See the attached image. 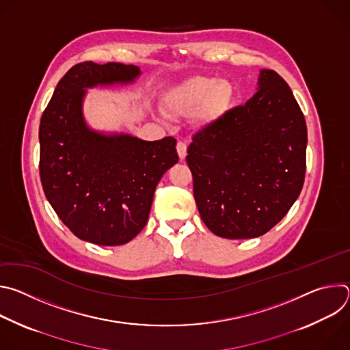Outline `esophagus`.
<instances>
[{"instance_id":"obj_1","label":"esophagus","mask_w":350,"mask_h":350,"mask_svg":"<svg viewBox=\"0 0 350 350\" xmlns=\"http://www.w3.org/2000/svg\"><path fill=\"white\" fill-rule=\"evenodd\" d=\"M177 154L181 161L185 159V157H187V144L185 142H183V141L177 142Z\"/></svg>"}]
</instances>
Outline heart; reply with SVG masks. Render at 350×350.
<instances>
[{"label":"heart","instance_id":"heart-1","mask_svg":"<svg viewBox=\"0 0 350 350\" xmlns=\"http://www.w3.org/2000/svg\"><path fill=\"white\" fill-rule=\"evenodd\" d=\"M234 88L227 80L195 76L177 84L165 95V105L173 115H185L201 105L199 118L205 123L219 120L230 108Z\"/></svg>","mask_w":350,"mask_h":350}]
</instances>
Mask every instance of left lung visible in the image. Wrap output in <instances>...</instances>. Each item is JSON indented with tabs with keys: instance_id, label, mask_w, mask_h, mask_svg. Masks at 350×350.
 <instances>
[{
	"instance_id": "obj_1",
	"label": "left lung",
	"mask_w": 350,
	"mask_h": 350,
	"mask_svg": "<svg viewBox=\"0 0 350 350\" xmlns=\"http://www.w3.org/2000/svg\"><path fill=\"white\" fill-rule=\"evenodd\" d=\"M305 116L285 80L262 69L256 94L192 137L187 163L206 227L228 239L271 230L302 191Z\"/></svg>"
}]
</instances>
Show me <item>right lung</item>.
Instances as JSON below:
<instances>
[{"label": "right lung", "mask_w": 350, "mask_h": 350, "mask_svg": "<svg viewBox=\"0 0 350 350\" xmlns=\"http://www.w3.org/2000/svg\"><path fill=\"white\" fill-rule=\"evenodd\" d=\"M138 66L108 62L75 65L58 83L38 130L44 193L80 239L123 245L146 224L155 188L178 162L176 139L144 141L91 129L83 113L87 88L131 84Z\"/></svg>", "instance_id": "right-lung-1"}]
</instances>
